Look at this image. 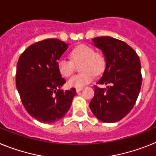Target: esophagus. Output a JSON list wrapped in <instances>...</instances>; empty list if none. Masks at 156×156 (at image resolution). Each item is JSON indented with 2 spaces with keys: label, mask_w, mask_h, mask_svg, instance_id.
Wrapping results in <instances>:
<instances>
[{
  "label": "esophagus",
  "mask_w": 156,
  "mask_h": 156,
  "mask_svg": "<svg viewBox=\"0 0 156 156\" xmlns=\"http://www.w3.org/2000/svg\"><path fill=\"white\" fill-rule=\"evenodd\" d=\"M83 90V87H78V88H76V92H80V90Z\"/></svg>",
  "instance_id": "1"
}]
</instances>
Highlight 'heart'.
<instances>
[{"label":"heart","instance_id":"b5f03b06","mask_svg":"<svg viewBox=\"0 0 156 156\" xmlns=\"http://www.w3.org/2000/svg\"><path fill=\"white\" fill-rule=\"evenodd\" d=\"M70 56L74 62H81L80 65V73L72 76L68 80V85L71 87H83L84 85L88 84L93 80L94 73L99 75L105 68L104 56L96 53L94 48L88 45L81 44L77 46L72 51ZM72 62L64 57L58 59V69L62 76L69 77L73 74L74 64Z\"/></svg>","mask_w":156,"mask_h":156}]
</instances>
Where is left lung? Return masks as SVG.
Masks as SVG:
<instances>
[{
	"label": "left lung",
	"mask_w": 156,
	"mask_h": 156,
	"mask_svg": "<svg viewBox=\"0 0 156 156\" xmlns=\"http://www.w3.org/2000/svg\"><path fill=\"white\" fill-rule=\"evenodd\" d=\"M94 45L102 51L105 69L98 84L90 108L99 120L115 122L131 111L140 93L142 76L139 56L131 47L111 37L92 39Z\"/></svg>",
	"instance_id": "8db88e82"
}]
</instances>
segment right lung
I'll return each instance as SVG.
<instances>
[{
	"label": "right lung",
	"instance_id": "add662e5",
	"mask_svg": "<svg viewBox=\"0 0 156 156\" xmlns=\"http://www.w3.org/2000/svg\"><path fill=\"white\" fill-rule=\"evenodd\" d=\"M68 45L58 39L44 40L28 47L18 61L16 83L22 103L41 122L63 118L76 94L75 88L61 89L66 80L57 63Z\"/></svg>",
	"mask_w": 156,
	"mask_h": 156
}]
</instances>
